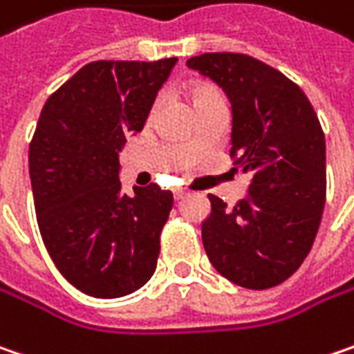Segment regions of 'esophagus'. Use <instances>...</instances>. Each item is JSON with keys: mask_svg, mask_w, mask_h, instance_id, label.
Here are the masks:
<instances>
[{"mask_svg": "<svg viewBox=\"0 0 354 354\" xmlns=\"http://www.w3.org/2000/svg\"><path fill=\"white\" fill-rule=\"evenodd\" d=\"M173 195H175V199L179 201V199H183V197H185L187 191L185 189H175V191H173Z\"/></svg>", "mask_w": 354, "mask_h": 354, "instance_id": "esophagus-1", "label": "esophagus"}]
</instances>
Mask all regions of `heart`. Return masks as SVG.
Segmentation results:
<instances>
[{
    "label": "heart",
    "instance_id": "heart-1",
    "mask_svg": "<svg viewBox=\"0 0 354 354\" xmlns=\"http://www.w3.org/2000/svg\"><path fill=\"white\" fill-rule=\"evenodd\" d=\"M191 99H193V105H195V109H199V107H203V105H207V103H213V101H223V95L217 87L201 83V85H195V87L191 89ZM159 101H161L159 97L155 99V103H153V111L157 109Z\"/></svg>",
    "mask_w": 354,
    "mask_h": 354
}]
</instances>
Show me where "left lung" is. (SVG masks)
I'll list each match as a JSON object with an SVG mask.
<instances>
[{"label": "left lung", "mask_w": 354, "mask_h": 354, "mask_svg": "<svg viewBox=\"0 0 354 354\" xmlns=\"http://www.w3.org/2000/svg\"><path fill=\"white\" fill-rule=\"evenodd\" d=\"M187 67L215 81L231 101L233 171L251 177L247 197L235 207L209 195L205 253L239 287H277L309 255L325 209L319 117L297 83L251 55L203 53Z\"/></svg>", "instance_id": "8db88e82"}]
</instances>
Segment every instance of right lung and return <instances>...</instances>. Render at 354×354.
<instances>
[{
	"label": "right lung",
	"mask_w": 354,
	"mask_h": 354,
	"mask_svg": "<svg viewBox=\"0 0 354 354\" xmlns=\"http://www.w3.org/2000/svg\"><path fill=\"white\" fill-rule=\"evenodd\" d=\"M175 63H87L41 109L29 143L37 225L59 273L85 295L125 297L155 273L173 193L151 183L125 195L119 153Z\"/></svg>",
	"instance_id": "add662e5"
}]
</instances>
